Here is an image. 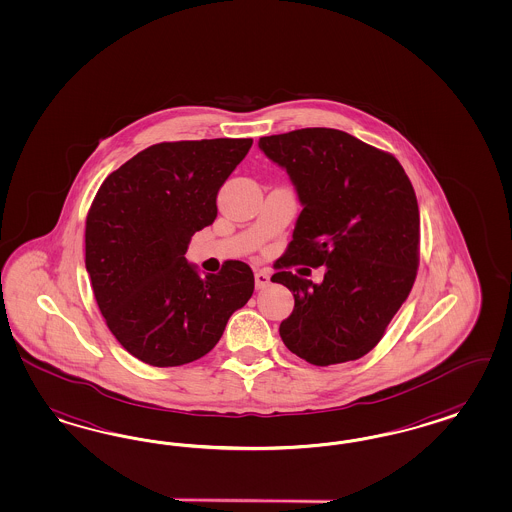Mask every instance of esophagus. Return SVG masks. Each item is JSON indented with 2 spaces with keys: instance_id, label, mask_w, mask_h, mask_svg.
<instances>
[{
  "instance_id": "34e87169",
  "label": "esophagus",
  "mask_w": 512,
  "mask_h": 512,
  "mask_svg": "<svg viewBox=\"0 0 512 512\" xmlns=\"http://www.w3.org/2000/svg\"><path fill=\"white\" fill-rule=\"evenodd\" d=\"M254 281H256V288H258V290H262L265 286H269V283H271V277H269V273H267V271H256Z\"/></svg>"
}]
</instances>
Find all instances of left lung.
<instances>
[{
	"label": "left lung",
	"instance_id": "1",
	"mask_svg": "<svg viewBox=\"0 0 512 512\" xmlns=\"http://www.w3.org/2000/svg\"><path fill=\"white\" fill-rule=\"evenodd\" d=\"M258 148L286 171L302 212L271 281L294 296L284 345L315 366L372 351L416 281V193L389 153L336 129L264 136ZM327 267L322 284L287 271Z\"/></svg>",
	"mask_w": 512,
	"mask_h": 512
}]
</instances>
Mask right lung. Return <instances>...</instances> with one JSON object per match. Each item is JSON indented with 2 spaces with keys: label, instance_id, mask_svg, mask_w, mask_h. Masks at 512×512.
I'll return each mask as SVG.
<instances>
[{
  "label": "right lung",
  "instance_id": "obj_1",
  "mask_svg": "<svg viewBox=\"0 0 512 512\" xmlns=\"http://www.w3.org/2000/svg\"><path fill=\"white\" fill-rule=\"evenodd\" d=\"M250 146L252 138L155 144L96 193L85 267L108 328L136 359L159 368L201 359L250 300L245 262L201 275L184 256L193 233L216 220V195Z\"/></svg>",
  "mask_w": 512,
  "mask_h": 512
}]
</instances>
